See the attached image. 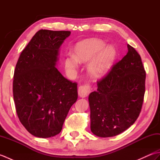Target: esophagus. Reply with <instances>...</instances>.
I'll return each instance as SVG.
<instances>
[{
  "label": "esophagus",
  "mask_w": 160,
  "mask_h": 160,
  "mask_svg": "<svg viewBox=\"0 0 160 160\" xmlns=\"http://www.w3.org/2000/svg\"><path fill=\"white\" fill-rule=\"evenodd\" d=\"M91 91V87L89 83L84 84L78 88V95L81 98H85Z\"/></svg>",
  "instance_id": "obj_1"
}]
</instances>
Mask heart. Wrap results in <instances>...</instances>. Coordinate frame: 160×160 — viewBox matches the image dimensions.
I'll return each mask as SVG.
<instances>
[{"label":"heart","mask_w":160,"mask_h":160,"mask_svg":"<svg viewBox=\"0 0 160 160\" xmlns=\"http://www.w3.org/2000/svg\"><path fill=\"white\" fill-rule=\"evenodd\" d=\"M106 46L103 40L91 38L78 43L74 47L73 55L69 53L64 59V66L69 71L76 70L78 62L86 63L92 60L89 71L93 76H98L107 72L113 65L116 58V50L111 45Z\"/></svg>","instance_id":"1"}]
</instances>
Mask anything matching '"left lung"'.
Instances as JSON below:
<instances>
[{
    "instance_id": "obj_1",
    "label": "left lung",
    "mask_w": 160,
    "mask_h": 160,
    "mask_svg": "<svg viewBox=\"0 0 160 160\" xmlns=\"http://www.w3.org/2000/svg\"><path fill=\"white\" fill-rule=\"evenodd\" d=\"M123 58L112 66L107 76L98 81L91 93V130L101 138L122 133L140 115L145 93L146 71L141 57L128 45Z\"/></svg>"
}]
</instances>
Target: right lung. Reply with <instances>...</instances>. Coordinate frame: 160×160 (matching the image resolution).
<instances>
[{"label":"right lung","mask_w":160,"mask_h":160,"mask_svg":"<svg viewBox=\"0 0 160 160\" xmlns=\"http://www.w3.org/2000/svg\"><path fill=\"white\" fill-rule=\"evenodd\" d=\"M69 31L41 29L22 50L13 74V96L20 122L36 137L58 135L78 99L76 82L56 69L59 49Z\"/></svg>","instance_id":"1"}]
</instances>
